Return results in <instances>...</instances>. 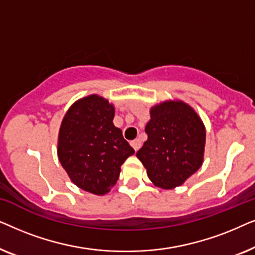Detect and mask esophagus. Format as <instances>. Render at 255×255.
<instances>
[{
  "label": "esophagus",
  "instance_id": "obj_1",
  "mask_svg": "<svg viewBox=\"0 0 255 255\" xmlns=\"http://www.w3.org/2000/svg\"><path fill=\"white\" fill-rule=\"evenodd\" d=\"M131 146L134 148V151H138L141 146V140L140 139H134V140L131 141Z\"/></svg>",
  "mask_w": 255,
  "mask_h": 255
}]
</instances>
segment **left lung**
Masks as SVG:
<instances>
[{"instance_id": "obj_1", "label": "left lung", "mask_w": 255, "mask_h": 255, "mask_svg": "<svg viewBox=\"0 0 255 255\" xmlns=\"http://www.w3.org/2000/svg\"><path fill=\"white\" fill-rule=\"evenodd\" d=\"M145 132L147 140L137 156L156 187H179L201 167L205 128L188 104L169 101L153 107Z\"/></svg>"}]
</instances>
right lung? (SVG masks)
<instances>
[{
  "label": "right lung",
  "instance_id": "right-lung-1",
  "mask_svg": "<svg viewBox=\"0 0 255 255\" xmlns=\"http://www.w3.org/2000/svg\"><path fill=\"white\" fill-rule=\"evenodd\" d=\"M113 104L97 95L69 108L59 131L58 156L68 176L81 189L104 195L117 182L121 166L134 149L113 123Z\"/></svg>",
  "mask_w": 255,
  "mask_h": 255
}]
</instances>
